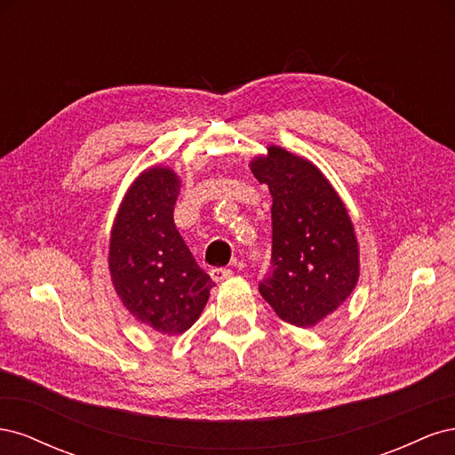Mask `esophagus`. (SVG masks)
Wrapping results in <instances>:
<instances>
[{
  "mask_svg": "<svg viewBox=\"0 0 455 455\" xmlns=\"http://www.w3.org/2000/svg\"><path fill=\"white\" fill-rule=\"evenodd\" d=\"M231 275H233V271H231V269H226V267H212V269H211V277H212L214 283H222V281L229 279Z\"/></svg>",
  "mask_w": 455,
  "mask_h": 455,
  "instance_id": "34e87169",
  "label": "esophagus"
}]
</instances>
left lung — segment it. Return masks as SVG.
Masks as SVG:
<instances>
[{"label": "left lung", "mask_w": 455, "mask_h": 455, "mask_svg": "<svg viewBox=\"0 0 455 455\" xmlns=\"http://www.w3.org/2000/svg\"><path fill=\"white\" fill-rule=\"evenodd\" d=\"M269 186L271 266L259 294L283 321L307 328L336 311L359 279V249L346 206L309 161L271 146L252 161Z\"/></svg>", "instance_id": "left-lung-1"}]
</instances>
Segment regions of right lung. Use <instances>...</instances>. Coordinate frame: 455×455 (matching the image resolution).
<instances>
[{
	"mask_svg": "<svg viewBox=\"0 0 455 455\" xmlns=\"http://www.w3.org/2000/svg\"><path fill=\"white\" fill-rule=\"evenodd\" d=\"M178 194L172 171L142 172L121 203L109 241V271L123 306L169 336L199 319L214 286L174 226Z\"/></svg>",
	"mask_w": 455,
	"mask_h": 455,
	"instance_id": "right-lung-1",
	"label": "right lung"
}]
</instances>
